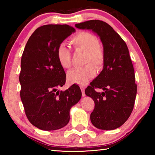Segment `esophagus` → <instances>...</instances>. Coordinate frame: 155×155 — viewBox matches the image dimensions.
<instances>
[{
    "label": "esophagus",
    "instance_id": "34e87169",
    "mask_svg": "<svg viewBox=\"0 0 155 155\" xmlns=\"http://www.w3.org/2000/svg\"><path fill=\"white\" fill-rule=\"evenodd\" d=\"M81 91H82V96L84 97L85 96V88H84L83 86H81Z\"/></svg>",
    "mask_w": 155,
    "mask_h": 155
}]
</instances>
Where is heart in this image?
Wrapping results in <instances>:
<instances>
[{"mask_svg": "<svg viewBox=\"0 0 155 155\" xmlns=\"http://www.w3.org/2000/svg\"><path fill=\"white\" fill-rule=\"evenodd\" d=\"M71 44L76 51H85L84 64L85 66L73 69L68 73V79L72 83L85 85L96 74L95 66L100 69L104 64L103 46L98 41L96 36L87 31H80L73 36ZM57 56L61 66L67 69L71 65V52L65 43L59 44Z\"/></svg>", "mask_w": 155, "mask_h": 155, "instance_id": "1", "label": "heart"}]
</instances>
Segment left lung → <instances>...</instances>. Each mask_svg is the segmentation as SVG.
I'll return each mask as SVG.
<instances>
[{
    "label": "left lung",
    "mask_w": 155,
    "mask_h": 155,
    "mask_svg": "<svg viewBox=\"0 0 155 155\" xmlns=\"http://www.w3.org/2000/svg\"><path fill=\"white\" fill-rule=\"evenodd\" d=\"M75 27L91 30L103 43V69L86 88L85 94L95 103L90 115L92 124L101 130H114L129 117L137 94L134 68L128 47L118 33L102 20H88ZM95 88L104 91L97 93Z\"/></svg>",
    "instance_id": "8db88e82"
}]
</instances>
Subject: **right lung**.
Segmentation results:
<instances>
[{"label": "right lung", "mask_w": 155, "mask_h": 155, "mask_svg": "<svg viewBox=\"0 0 155 155\" xmlns=\"http://www.w3.org/2000/svg\"><path fill=\"white\" fill-rule=\"evenodd\" d=\"M75 32L67 25L39 27L28 39L21 59L19 81L20 98L29 122L44 130L64 127L70 120V110L81 98L78 85L64 91L57 89L65 83V73L59 64L57 50Z\"/></svg>", "instance_id": "1"}]
</instances>
